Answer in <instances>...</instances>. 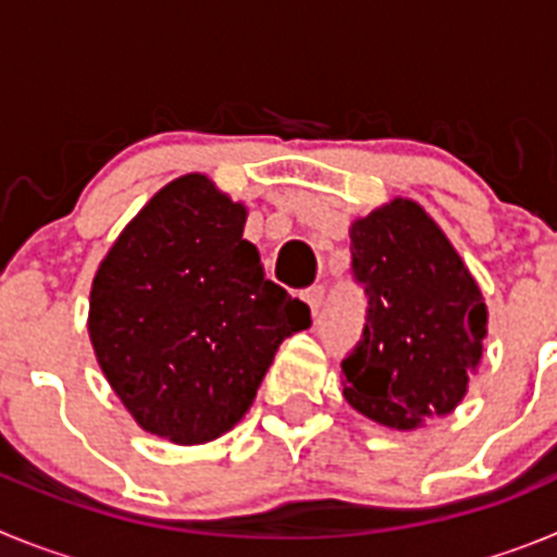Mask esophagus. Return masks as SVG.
<instances>
[{"instance_id": "1", "label": "esophagus", "mask_w": 557, "mask_h": 557, "mask_svg": "<svg viewBox=\"0 0 557 557\" xmlns=\"http://www.w3.org/2000/svg\"><path fill=\"white\" fill-rule=\"evenodd\" d=\"M304 301H307L309 309L318 314L323 309V304H326V287H321V284H318V287L304 289Z\"/></svg>"}]
</instances>
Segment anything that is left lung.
Returning a JSON list of instances; mask_svg holds the SVG:
<instances>
[{"mask_svg": "<svg viewBox=\"0 0 557 557\" xmlns=\"http://www.w3.org/2000/svg\"><path fill=\"white\" fill-rule=\"evenodd\" d=\"M351 278L368 307L339 362L348 405L396 430L455 410L480 366L488 312L444 231L412 200L371 211L351 225Z\"/></svg>", "mask_w": 557, "mask_h": 557, "instance_id": "obj_1", "label": "left lung"}]
</instances>
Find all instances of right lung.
I'll list each match as a JSON object with an SVG mask.
<instances>
[{
  "instance_id": "obj_1",
  "label": "right lung",
  "mask_w": 557,
  "mask_h": 557,
  "mask_svg": "<svg viewBox=\"0 0 557 557\" xmlns=\"http://www.w3.org/2000/svg\"><path fill=\"white\" fill-rule=\"evenodd\" d=\"M245 209L206 175L172 181L139 211L91 287L88 334L141 430L172 444L228 432L309 307L264 278Z\"/></svg>"
}]
</instances>
